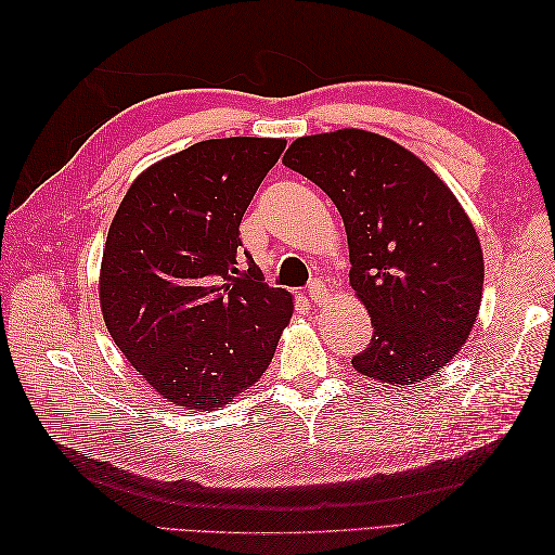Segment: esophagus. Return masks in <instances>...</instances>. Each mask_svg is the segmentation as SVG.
I'll return each mask as SVG.
<instances>
[{
	"mask_svg": "<svg viewBox=\"0 0 555 555\" xmlns=\"http://www.w3.org/2000/svg\"><path fill=\"white\" fill-rule=\"evenodd\" d=\"M326 296H328V292H326L324 280H319V278L310 280V284H308V298L312 300V304H324Z\"/></svg>",
	"mask_w": 555,
	"mask_h": 555,
	"instance_id": "34e87169",
	"label": "esophagus"
}]
</instances>
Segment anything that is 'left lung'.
I'll return each instance as SVG.
<instances>
[{"mask_svg": "<svg viewBox=\"0 0 555 555\" xmlns=\"http://www.w3.org/2000/svg\"><path fill=\"white\" fill-rule=\"evenodd\" d=\"M282 162L343 215L349 282L375 328L351 365L400 386L440 373L483 289L481 245L456 196L410 150L363 129L296 139Z\"/></svg>", "mask_w": 555, "mask_h": 555, "instance_id": "8db88e82", "label": "left lung"}]
</instances>
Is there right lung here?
<instances>
[{"instance_id":"obj_1","label":"right lung","mask_w":555,"mask_h":555,"mask_svg":"<svg viewBox=\"0 0 555 555\" xmlns=\"http://www.w3.org/2000/svg\"><path fill=\"white\" fill-rule=\"evenodd\" d=\"M284 145L194 143L143 171L115 212L99 278L104 322L173 405H229L263 375L289 324V292L268 287L238 231Z\"/></svg>"}]
</instances>
